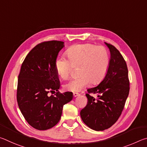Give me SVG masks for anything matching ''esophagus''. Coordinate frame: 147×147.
<instances>
[{"label":"esophagus","instance_id":"esophagus-1","mask_svg":"<svg viewBox=\"0 0 147 147\" xmlns=\"http://www.w3.org/2000/svg\"><path fill=\"white\" fill-rule=\"evenodd\" d=\"M80 95V94L78 93H73V96L74 97H76V96H78Z\"/></svg>","mask_w":147,"mask_h":147}]
</instances>
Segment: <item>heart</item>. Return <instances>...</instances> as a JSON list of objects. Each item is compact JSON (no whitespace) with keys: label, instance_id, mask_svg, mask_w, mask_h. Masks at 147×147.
I'll return each instance as SVG.
<instances>
[{"label":"heart","instance_id":"b5f03b06","mask_svg":"<svg viewBox=\"0 0 147 147\" xmlns=\"http://www.w3.org/2000/svg\"><path fill=\"white\" fill-rule=\"evenodd\" d=\"M65 56L57 58L54 63L56 73L62 79L70 76L73 67H78V78L71 80L63 86L69 91H80L92 83L100 82L108 71L110 58L105 47L85 43L73 45Z\"/></svg>","mask_w":147,"mask_h":147}]
</instances>
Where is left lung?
Here are the masks:
<instances>
[{
	"instance_id": "8db88e82",
	"label": "left lung",
	"mask_w": 147,
	"mask_h": 147,
	"mask_svg": "<svg viewBox=\"0 0 147 147\" xmlns=\"http://www.w3.org/2000/svg\"><path fill=\"white\" fill-rule=\"evenodd\" d=\"M110 51L109 67L103 80L97 86L88 89V104L80 111L84 123L96 131L110 128L121 115L129 91L130 82L126 61L112 45L105 43ZM90 93L99 94L94 99Z\"/></svg>"
}]
</instances>
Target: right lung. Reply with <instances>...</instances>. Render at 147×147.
I'll return each mask as SVG.
<instances>
[{"mask_svg": "<svg viewBox=\"0 0 147 147\" xmlns=\"http://www.w3.org/2000/svg\"><path fill=\"white\" fill-rule=\"evenodd\" d=\"M64 42L49 41L32 49L22 63L18 76L17 100L30 125L39 130L53 128L60 120L64 104L73 99L72 92L60 93L55 61ZM56 91L49 97V92Z\"/></svg>", "mask_w": 147, "mask_h": 147, "instance_id": "obj_1", "label": "right lung"}]
</instances>
